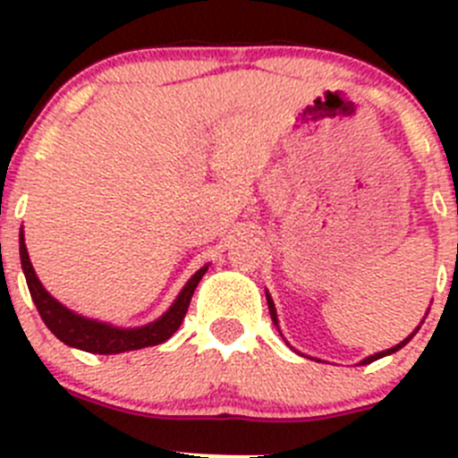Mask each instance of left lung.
<instances>
[{
    "label": "left lung",
    "instance_id": "8db88e82",
    "mask_svg": "<svg viewBox=\"0 0 458 458\" xmlns=\"http://www.w3.org/2000/svg\"><path fill=\"white\" fill-rule=\"evenodd\" d=\"M267 308H270V317H272V321H275V326H276V310H275V303H272V299H270V297H267ZM414 332H417V330H414ZM414 332H412V335L408 336V339H405V341H401L399 345H394V348H390V350H383V352H377V354H372V357L363 359L361 363H363V366H366V363H372V361H377V359L386 357V354H392V352H396V350H401V348H403L405 344H408L410 339H412V336H414Z\"/></svg>",
    "mask_w": 458,
    "mask_h": 458
}]
</instances>
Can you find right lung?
<instances>
[{"instance_id": "right-lung-1", "label": "right lung", "mask_w": 458, "mask_h": 458, "mask_svg": "<svg viewBox=\"0 0 458 458\" xmlns=\"http://www.w3.org/2000/svg\"><path fill=\"white\" fill-rule=\"evenodd\" d=\"M20 257L30 297L35 301L37 310H39V317L48 326V330L66 345L86 350V352L92 354H119L128 352V350H141L148 348V345H159L164 341H168L177 332V327L182 326L188 306H191L192 294H195L197 284H199L201 276L208 270V266L197 270L192 275V279L183 285L177 301L170 306V310L164 317L157 318V321L148 323L143 327H113L108 323H99L92 321V318L75 315V312H71L57 299H53L46 293L44 285L37 279L35 270H32L29 250H26L24 243V234H20Z\"/></svg>"}]
</instances>
